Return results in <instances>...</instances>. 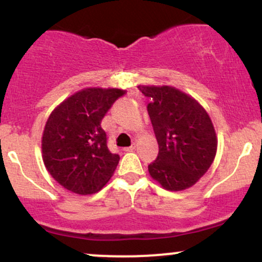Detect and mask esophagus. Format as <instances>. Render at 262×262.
<instances>
[{
	"mask_svg": "<svg viewBox=\"0 0 262 262\" xmlns=\"http://www.w3.org/2000/svg\"><path fill=\"white\" fill-rule=\"evenodd\" d=\"M135 149V144H132L130 146H128V148H124V151H133Z\"/></svg>",
	"mask_w": 262,
	"mask_h": 262,
	"instance_id": "34e87169",
	"label": "esophagus"
}]
</instances>
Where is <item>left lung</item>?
Listing matches in <instances>:
<instances>
[{
    "mask_svg": "<svg viewBox=\"0 0 262 262\" xmlns=\"http://www.w3.org/2000/svg\"><path fill=\"white\" fill-rule=\"evenodd\" d=\"M150 98L148 113L159 144L149 173L167 191L193 186L208 171L217 152V135L198 102L171 86H138Z\"/></svg>",
    "mask_w": 262,
    "mask_h": 262,
    "instance_id": "left-lung-1",
    "label": "left lung"
}]
</instances>
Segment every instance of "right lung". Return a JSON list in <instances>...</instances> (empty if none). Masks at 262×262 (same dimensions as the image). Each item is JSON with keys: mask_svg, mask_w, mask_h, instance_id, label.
Here are the masks:
<instances>
[{"mask_svg": "<svg viewBox=\"0 0 262 262\" xmlns=\"http://www.w3.org/2000/svg\"><path fill=\"white\" fill-rule=\"evenodd\" d=\"M124 93L119 89H83L50 113L41 138V156L48 172L64 188L85 196L110 181L119 155L108 150L101 122Z\"/></svg>", "mask_w": 262, "mask_h": 262, "instance_id": "right-lung-1", "label": "right lung"}]
</instances>
